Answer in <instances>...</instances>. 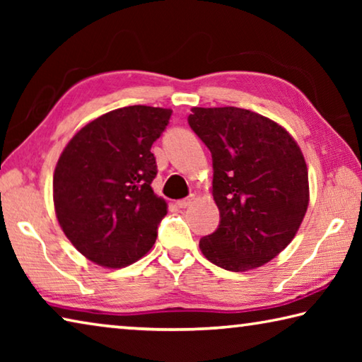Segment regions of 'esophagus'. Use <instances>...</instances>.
I'll list each match as a JSON object with an SVG mask.
<instances>
[{
    "label": "esophagus",
    "instance_id": "esophagus-1",
    "mask_svg": "<svg viewBox=\"0 0 362 362\" xmlns=\"http://www.w3.org/2000/svg\"><path fill=\"white\" fill-rule=\"evenodd\" d=\"M193 201H194V194H189L188 198H183V199H179V201H177V206L182 207V209H185V207H188V206H192V204H193Z\"/></svg>",
    "mask_w": 362,
    "mask_h": 362
}]
</instances>
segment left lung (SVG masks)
<instances>
[{
    "label": "left lung",
    "instance_id": "left-lung-1",
    "mask_svg": "<svg viewBox=\"0 0 362 362\" xmlns=\"http://www.w3.org/2000/svg\"><path fill=\"white\" fill-rule=\"evenodd\" d=\"M188 124L212 155L218 228L201 252L228 272L265 265L287 247L308 207V169L289 132L244 108H192Z\"/></svg>",
    "mask_w": 362,
    "mask_h": 362
}]
</instances>
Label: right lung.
<instances>
[{
    "instance_id": "obj_1",
    "label": "right lung",
    "mask_w": 362,
    "mask_h": 362,
    "mask_svg": "<svg viewBox=\"0 0 362 362\" xmlns=\"http://www.w3.org/2000/svg\"><path fill=\"white\" fill-rule=\"evenodd\" d=\"M173 110L124 107L86 124L54 173V206L65 236L97 265H131L153 247L166 201L153 193L151 145Z\"/></svg>"
}]
</instances>
